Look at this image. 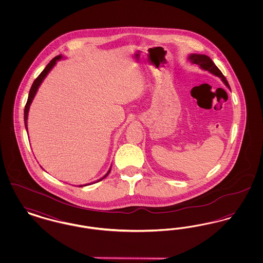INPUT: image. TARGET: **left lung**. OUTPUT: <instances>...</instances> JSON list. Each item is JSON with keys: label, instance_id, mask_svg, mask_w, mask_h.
I'll list each match as a JSON object with an SVG mask.
<instances>
[{"label": "left lung", "instance_id": "8db88e82", "mask_svg": "<svg viewBox=\"0 0 263 263\" xmlns=\"http://www.w3.org/2000/svg\"><path fill=\"white\" fill-rule=\"evenodd\" d=\"M188 59L192 64L199 65L202 69H204L206 71H209L213 75L221 78L222 81L225 83L226 86L231 89L225 76L223 75V73L219 70V68L214 64L210 57H208L206 55H202V54H191L188 57Z\"/></svg>", "mask_w": 263, "mask_h": 263}]
</instances>
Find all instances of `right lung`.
<instances>
[{
	"label": "right lung",
	"mask_w": 263,
	"mask_h": 263,
	"mask_svg": "<svg viewBox=\"0 0 263 263\" xmlns=\"http://www.w3.org/2000/svg\"><path fill=\"white\" fill-rule=\"evenodd\" d=\"M62 58V56L61 55H58V56H56V57H54L52 60H51L50 63L45 67V69L40 73V75L38 76L37 78L34 80V82H33V84H32V86H31V88H30V90H29V93H28V99H27V101H26V104H25V128H26V130H27V124H26V121H27V114H28V110H29V106H30V104H31V102H32V100H33V98H34V96H35V93H36V91H37L38 87L40 86V84L42 83V81H43V79L46 77V75L49 73V71H50L51 69L53 68V66L56 64V62L58 61V60H60ZM110 170L111 168H109V171L107 172V174L104 175V176H102L100 179L99 180H97V181H95L93 183H96V182H99L100 180H102L103 178H105L107 175H109V173H110ZM87 185V184H86ZM81 186H83V185H80V187Z\"/></svg>",
	"instance_id": "right-lung-1"
}]
</instances>
